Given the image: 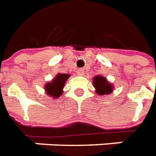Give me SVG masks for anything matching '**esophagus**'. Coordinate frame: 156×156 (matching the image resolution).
I'll use <instances>...</instances> for the list:
<instances>
[{
  "label": "esophagus",
  "mask_w": 156,
  "mask_h": 156,
  "mask_svg": "<svg viewBox=\"0 0 156 156\" xmlns=\"http://www.w3.org/2000/svg\"><path fill=\"white\" fill-rule=\"evenodd\" d=\"M77 73L80 76L84 75V70H83V69H78V71H77Z\"/></svg>",
  "instance_id": "1"
}]
</instances>
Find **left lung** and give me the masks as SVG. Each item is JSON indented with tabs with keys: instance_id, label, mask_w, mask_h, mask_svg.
Masks as SVG:
<instances>
[{
	"instance_id": "1",
	"label": "left lung",
	"mask_w": 156,
	"mask_h": 156,
	"mask_svg": "<svg viewBox=\"0 0 156 156\" xmlns=\"http://www.w3.org/2000/svg\"><path fill=\"white\" fill-rule=\"evenodd\" d=\"M93 85L97 90V93L101 96L110 94L113 91L112 85L102 76H97L93 78Z\"/></svg>"
}]
</instances>
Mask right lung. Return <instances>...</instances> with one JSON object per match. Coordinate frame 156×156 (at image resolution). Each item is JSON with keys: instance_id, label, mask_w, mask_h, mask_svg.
<instances>
[{"instance_id": "right-lung-1", "label": "right lung", "mask_w": 156, "mask_h": 156, "mask_svg": "<svg viewBox=\"0 0 156 156\" xmlns=\"http://www.w3.org/2000/svg\"><path fill=\"white\" fill-rule=\"evenodd\" d=\"M69 75L67 73H59L53 79L52 82L46 83L45 86V90L46 94L52 97H59L63 93V87L65 86V83Z\"/></svg>"}]
</instances>
